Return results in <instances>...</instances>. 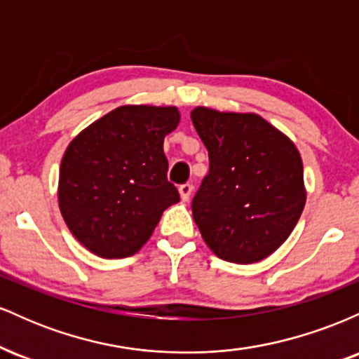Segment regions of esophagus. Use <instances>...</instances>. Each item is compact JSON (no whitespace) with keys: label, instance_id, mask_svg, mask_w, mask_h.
<instances>
[{"label":"esophagus","instance_id":"obj_1","mask_svg":"<svg viewBox=\"0 0 359 359\" xmlns=\"http://www.w3.org/2000/svg\"><path fill=\"white\" fill-rule=\"evenodd\" d=\"M194 191V185L192 184H182L179 187V192H180V197H182L184 201H189V197H191V194Z\"/></svg>","mask_w":359,"mask_h":359}]
</instances>
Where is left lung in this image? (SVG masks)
<instances>
[{"label": "left lung", "mask_w": 359, "mask_h": 359, "mask_svg": "<svg viewBox=\"0 0 359 359\" xmlns=\"http://www.w3.org/2000/svg\"><path fill=\"white\" fill-rule=\"evenodd\" d=\"M191 118L209 154L192 199L204 241L224 262L266 258L290 236L306 204L297 148L258 114L196 108Z\"/></svg>", "instance_id": "left-lung-1"}]
</instances>
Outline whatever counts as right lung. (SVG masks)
Masks as SVG:
<instances>
[{"label":"right lung","instance_id":"1","mask_svg":"<svg viewBox=\"0 0 359 359\" xmlns=\"http://www.w3.org/2000/svg\"><path fill=\"white\" fill-rule=\"evenodd\" d=\"M174 106H121L72 140L59 175L62 217L101 258L131 257L179 203L168 182L163 138L179 125Z\"/></svg>","mask_w":359,"mask_h":359}]
</instances>
